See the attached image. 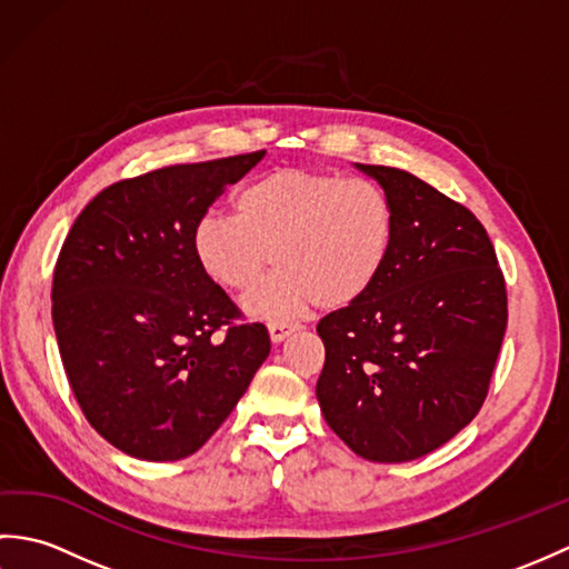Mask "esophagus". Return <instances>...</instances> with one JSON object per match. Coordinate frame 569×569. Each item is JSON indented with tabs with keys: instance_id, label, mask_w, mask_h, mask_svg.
Listing matches in <instances>:
<instances>
[{
	"instance_id": "1",
	"label": "esophagus",
	"mask_w": 569,
	"mask_h": 569,
	"mask_svg": "<svg viewBox=\"0 0 569 569\" xmlns=\"http://www.w3.org/2000/svg\"><path fill=\"white\" fill-rule=\"evenodd\" d=\"M293 332H296V325H288V322H271L269 325V337H271L273 345L283 342L286 337L293 335Z\"/></svg>"
}]
</instances>
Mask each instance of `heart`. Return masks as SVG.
<instances>
[{
    "instance_id": "b5f03b06",
    "label": "heart",
    "mask_w": 569,
    "mask_h": 569,
    "mask_svg": "<svg viewBox=\"0 0 569 569\" xmlns=\"http://www.w3.org/2000/svg\"><path fill=\"white\" fill-rule=\"evenodd\" d=\"M396 210L367 178L276 168L234 196V217L204 214L192 229V251L204 276L244 293L271 266H281L247 312L291 318L320 303L337 310L357 303L379 281L391 257Z\"/></svg>"
}]
</instances>
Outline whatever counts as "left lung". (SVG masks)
<instances>
[{"label": "left lung", "instance_id": "obj_1", "mask_svg": "<svg viewBox=\"0 0 569 569\" xmlns=\"http://www.w3.org/2000/svg\"><path fill=\"white\" fill-rule=\"evenodd\" d=\"M396 210L391 257L357 303L318 322L316 396L328 426L371 462H410L485 403L503 342L506 283L487 229L401 168L357 163Z\"/></svg>", "mask_w": 569, "mask_h": 569}]
</instances>
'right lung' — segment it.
I'll list each match as a JSON object with an SVG mask.
<instances>
[{
  "label": "right lung",
  "mask_w": 569,
  "mask_h": 569,
  "mask_svg": "<svg viewBox=\"0 0 569 569\" xmlns=\"http://www.w3.org/2000/svg\"><path fill=\"white\" fill-rule=\"evenodd\" d=\"M263 153L119 180L70 227L53 271V328L84 418L117 450L149 462L198 452L271 352L269 330L237 322L192 251V229Z\"/></svg>",
  "instance_id": "right-lung-1"
}]
</instances>
